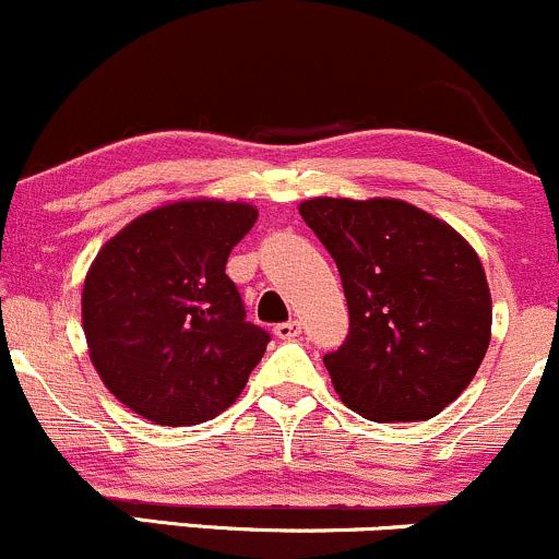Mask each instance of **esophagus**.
<instances>
[{
  "mask_svg": "<svg viewBox=\"0 0 559 559\" xmlns=\"http://www.w3.org/2000/svg\"><path fill=\"white\" fill-rule=\"evenodd\" d=\"M273 332L278 340H295L302 332V324L299 321H284V324H275Z\"/></svg>",
  "mask_w": 559,
  "mask_h": 559,
  "instance_id": "esophagus-1",
  "label": "esophagus"
}]
</instances>
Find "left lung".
Here are the masks:
<instances>
[{"instance_id":"obj_1","label":"left lung","mask_w":559,"mask_h":559,"mask_svg":"<svg viewBox=\"0 0 559 559\" xmlns=\"http://www.w3.org/2000/svg\"><path fill=\"white\" fill-rule=\"evenodd\" d=\"M299 216L348 299V337L324 356L337 396L374 423L442 413L490 345V286L472 243L399 198H310Z\"/></svg>"}]
</instances>
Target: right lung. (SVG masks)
Listing matches in <instances>:
<instances>
[{"label": "right lung", "instance_id": "add662e5", "mask_svg": "<svg viewBox=\"0 0 559 559\" xmlns=\"http://www.w3.org/2000/svg\"><path fill=\"white\" fill-rule=\"evenodd\" d=\"M251 203L187 198L111 235L82 286V329L98 378L157 426H198L240 396L267 348L225 273L254 227Z\"/></svg>", "mask_w": 559, "mask_h": 559}]
</instances>
